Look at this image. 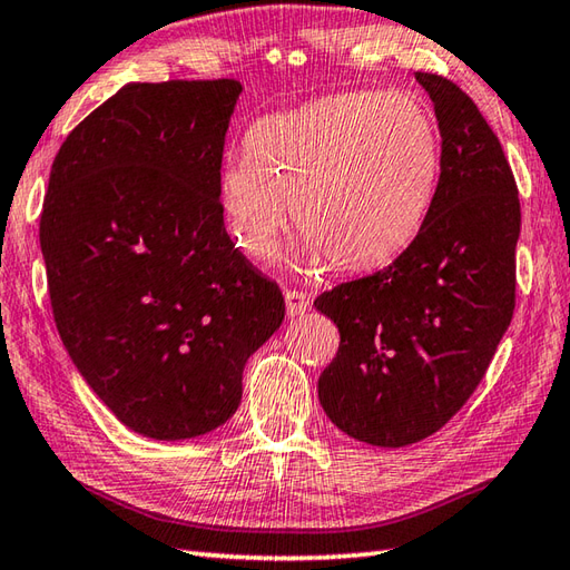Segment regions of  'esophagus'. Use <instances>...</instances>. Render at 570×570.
Listing matches in <instances>:
<instances>
[{"label":"esophagus","instance_id":"34e87169","mask_svg":"<svg viewBox=\"0 0 570 570\" xmlns=\"http://www.w3.org/2000/svg\"><path fill=\"white\" fill-rule=\"evenodd\" d=\"M286 313L292 318L296 316H304V313L311 308V296L304 292H296V288H286Z\"/></svg>","mask_w":570,"mask_h":570}]
</instances>
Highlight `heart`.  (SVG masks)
I'll list each match as a JSON object with an SVG mask.
<instances>
[{
    "instance_id": "1",
    "label": "heart",
    "mask_w": 570,
    "mask_h": 570,
    "mask_svg": "<svg viewBox=\"0 0 570 570\" xmlns=\"http://www.w3.org/2000/svg\"><path fill=\"white\" fill-rule=\"evenodd\" d=\"M247 154L220 174L237 247L269 259L294 208L304 269L367 274L394 262L426 223L441 129L411 92H341L254 122Z\"/></svg>"
}]
</instances>
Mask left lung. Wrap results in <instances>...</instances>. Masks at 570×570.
Here are the masks:
<instances>
[{
    "instance_id": "1",
    "label": "left lung",
    "mask_w": 570,
    "mask_h": 570,
    "mask_svg": "<svg viewBox=\"0 0 570 570\" xmlns=\"http://www.w3.org/2000/svg\"><path fill=\"white\" fill-rule=\"evenodd\" d=\"M441 129V176L416 239L313 306L341 331L321 406L357 441L402 448L451 421L514 313L517 184L498 135L453 80L416 72Z\"/></svg>"
}]
</instances>
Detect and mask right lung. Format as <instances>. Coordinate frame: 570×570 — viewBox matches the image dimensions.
<instances>
[{"instance_id": "1", "label": "right lung", "mask_w": 570, "mask_h": 570, "mask_svg": "<svg viewBox=\"0 0 570 570\" xmlns=\"http://www.w3.org/2000/svg\"><path fill=\"white\" fill-rule=\"evenodd\" d=\"M233 78L131 82L60 144L41 210L53 321L107 409L156 441L235 414L284 296L225 233Z\"/></svg>"}]
</instances>
